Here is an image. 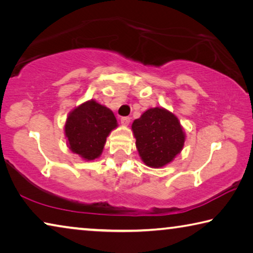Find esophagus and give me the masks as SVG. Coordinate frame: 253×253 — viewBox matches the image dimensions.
Listing matches in <instances>:
<instances>
[{
  "label": "esophagus",
  "instance_id": "1",
  "mask_svg": "<svg viewBox=\"0 0 253 253\" xmlns=\"http://www.w3.org/2000/svg\"><path fill=\"white\" fill-rule=\"evenodd\" d=\"M129 122H130L129 117H122V118H120V123H122L123 126H128Z\"/></svg>",
  "mask_w": 253,
  "mask_h": 253
}]
</instances>
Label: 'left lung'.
I'll use <instances>...</instances> for the list:
<instances>
[{
	"instance_id": "8db88e82",
	"label": "left lung",
	"mask_w": 253,
	"mask_h": 253,
	"mask_svg": "<svg viewBox=\"0 0 253 253\" xmlns=\"http://www.w3.org/2000/svg\"><path fill=\"white\" fill-rule=\"evenodd\" d=\"M131 130L141 160L153 169L173 161L186 141V133L177 116L162 107L144 111L133 122Z\"/></svg>"
}]
</instances>
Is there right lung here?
Instances as JSON below:
<instances>
[{"label": "right lung", "mask_w": 253, "mask_h": 253, "mask_svg": "<svg viewBox=\"0 0 253 253\" xmlns=\"http://www.w3.org/2000/svg\"><path fill=\"white\" fill-rule=\"evenodd\" d=\"M117 127L114 112L90 99L70 112L64 134L72 153L85 161H93L102 154L107 137Z\"/></svg>", "instance_id": "1"}]
</instances>
